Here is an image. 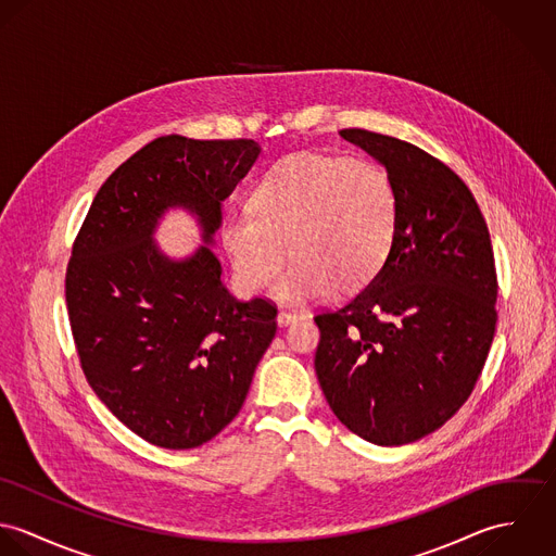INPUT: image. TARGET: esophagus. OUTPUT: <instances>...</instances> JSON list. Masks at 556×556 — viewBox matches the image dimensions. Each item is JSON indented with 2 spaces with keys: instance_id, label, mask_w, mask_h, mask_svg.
<instances>
[{
  "instance_id": "34e87169",
  "label": "esophagus",
  "mask_w": 556,
  "mask_h": 556,
  "mask_svg": "<svg viewBox=\"0 0 556 556\" xmlns=\"http://www.w3.org/2000/svg\"><path fill=\"white\" fill-rule=\"evenodd\" d=\"M302 315L300 313H291V311H280L278 313V325H289V323H295V320H300Z\"/></svg>"
}]
</instances>
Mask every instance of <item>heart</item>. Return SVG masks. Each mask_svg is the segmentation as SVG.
Listing matches in <instances>:
<instances>
[{
	"label": "heart",
	"instance_id": "obj_1",
	"mask_svg": "<svg viewBox=\"0 0 556 556\" xmlns=\"http://www.w3.org/2000/svg\"><path fill=\"white\" fill-rule=\"evenodd\" d=\"M397 227V192L390 173L370 160L300 152L274 162L250 194V210L229 212L220 239L239 285L265 289L278 274L287 243L295 261L274 295L306 304L338 285L357 289L383 267Z\"/></svg>",
	"mask_w": 556,
	"mask_h": 556
}]
</instances>
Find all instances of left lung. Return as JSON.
<instances>
[{
  "mask_svg": "<svg viewBox=\"0 0 556 556\" xmlns=\"http://www.w3.org/2000/svg\"><path fill=\"white\" fill-rule=\"evenodd\" d=\"M340 137L388 168L397 227L379 274L315 317V370L351 432L394 447L434 432L471 396L496 329L494 254L476 197L447 164L388 135Z\"/></svg>",
  "mask_w": 556,
  "mask_h": 556,
  "instance_id": "1",
  "label": "left lung"
}]
</instances>
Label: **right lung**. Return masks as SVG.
<instances>
[{"instance_id":"add662e5","label":"right lung","mask_w":556,"mask_h":556,"mask_svg":"<svg viewBox=\"0 0 556 556\" xmlns=\"http://www.w3.org/2000/svg\"><path fill=\"white\" fill-rule=\"evenodd\" d=\"M252 139L159 137L100 186L66 269L80 368L106 408L164 450H192L238 415L276 336V304L236 300L220 280L214 233L223 201L254 160ZM168 206L198 214L207 247L184 262L159 252Z\"/></svg>"}]
</instances>
